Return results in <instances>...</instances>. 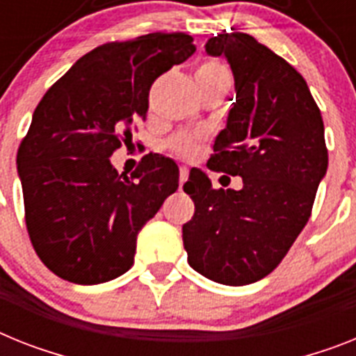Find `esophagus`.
<instances>
[{"instance_id": "34e87169", "label": "esophagus", "mask_w": 356, "mask_h": 356, "mask_svg": "<svg viewBox=\"0 0 356 356\" xmlns=\"http://www.w3.org/2000/svg\"><path fill=\"white\" fill-rule=\"evenodd\" d=\"M188 175H190V170H188L186 166H181V168H179V186H183V184L186 183Z\"/></svg>"}]
</instances>
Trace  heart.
I'll return each instance as SVG.
<instances>
[{
    "instance_id": "b5f03b06",
    "label": "heart",
    "mask_w": 356,
    "mask_h": 356,
    "mask_svg": "<svg viewBox=\"0 0 356 356\" xmlns=\"http://www.w3.org/2000/svg\"><path fill=\"white\" fill-rule=\"evenodd\" d=\"M197 76H228V74H226L222 65H219V63L215 61H208L199 67ZM172 148L177 152V154L192 155L197 148V143L192 136H179L172 141Z\"/></svg>"
}]
</instances>
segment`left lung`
Listing matches in <instances>:
<instances>
[{"label":"left lung","mask_w":356,"mask_h":356,"mask_svg":"<svg viewBox=\"0 0 356 356\" xmlns=\"http://www.w3.org/2000/svg\"><path fill=\"white\" fill-rule=\"evenodd\" d=\"M204 49L226 58L235 79L208 168L243 177V188L213 190L204 172H190L183 188L195 213L184 250L206 279L252 284L280 264L312 215L327 170L324 122L304 77L250 34H219Z\"/></svg>","instance_id":"8db88e82"}]
</instances>
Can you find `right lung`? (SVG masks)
Masks as SVG:
<instances>
[{
    "label": "right lung",
    "mask_w": 356,
    "mask_h": 356,
    "mask_svg": "<svg viewBox=\"0 0 356 356\" xmlns=\"http://www.w3.org/2000/svg\"><path fill=\"white\" fill-rule=\"evenodd\" d=\"M193 52L183 32L101 44L35 106L17 173L32 246L61 279L101 284L132 268L137 234L179 188V168L148 154L128 177L110 155L146 118L152 83Z\"/></svg>",
    "instance_id": "1"
}]
</instances>
